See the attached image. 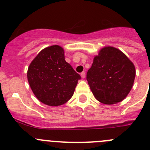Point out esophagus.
Returning a JSON list of instances; mask_svg holds the SVG:
<instances>
[{
    "label": "esophagus",
    "instance_id": "esophagus-1",
    "mask_svg": "<svg viewBox=\"0 0 150 150\" xmlns=\"http://www.w3.org/2000/svg\"><path fill=\"white\" fill-rule=\"evenodd\" d=\"M80 75H81L82 78H85V76H86V73H85L84 71H83V72L81 73V74H80Z\"/></svg>",
    "mask_w": 150,
    "mask_h": 150
}]
</instances>
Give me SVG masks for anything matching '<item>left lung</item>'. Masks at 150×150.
Masks as SVG:
<instances>
[{"instance_id": "obj_1", "label": "left lung", "mask_w": 150, "mask_h": 150, "mask_svg": "<svg viewBox=\"0 0 150 150\" xmlns=\"http://www.w3.org/2000/svg\"><path fill=\"white\" fill-rule=\"evenodd\" d=\"M135 78V67L128 57L114 47H104L94 58L86 79L94 96L106 104L122 101Z\"/></svg>"}]
</instances>
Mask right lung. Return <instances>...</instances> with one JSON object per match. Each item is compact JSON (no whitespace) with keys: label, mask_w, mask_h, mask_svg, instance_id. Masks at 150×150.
<instances>
[{"label":"right lung","mask_w":150,"mask_h":150,"mask_svg":"<svg viewBox=\"0 0 150 150\" xmlns=\"http://www.w3.org/2000/svg\"><path fill=\"white\" fill-rule=\"evenodd\" d=\"M27 76L37 98L52 107L71 99L81 79L65 61L63 49L57 45L45 48L36 56L29 65Z\"/></svg>","instance_id":"add662e5"}]
</instances>
